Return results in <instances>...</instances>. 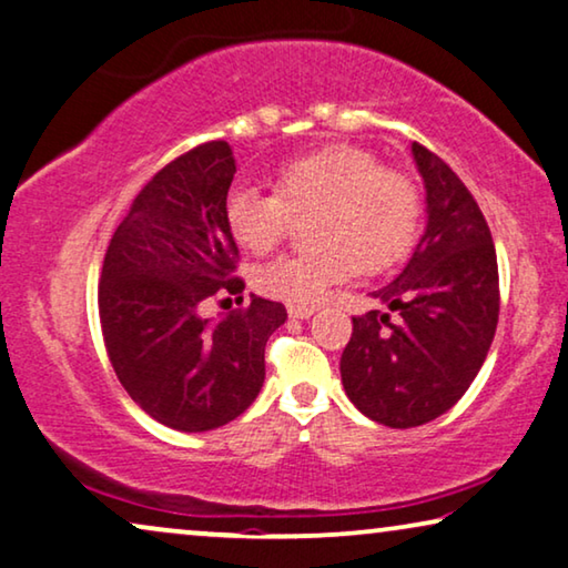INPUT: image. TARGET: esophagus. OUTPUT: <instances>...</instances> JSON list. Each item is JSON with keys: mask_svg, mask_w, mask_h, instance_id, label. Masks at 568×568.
Segmentation results:
<instances>
[{"mask_svg": "<svg viewBox=\"0 0 568 568\" xmlns=\"http://www.w3.org/2000/svg\"><path fill=\"white\" fill-rule=\"evenodd\" d=\"M286 312H290V317L304 320V317H310L312 312H315V304H290V307H286Z\"/></svg>", "mask_w": 568, "mask_h": 568, "instance_id": "34e87169", "label": "esophagus"}]
</instances>
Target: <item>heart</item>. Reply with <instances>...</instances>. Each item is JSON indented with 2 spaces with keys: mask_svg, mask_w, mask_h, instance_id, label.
<instances>
[{
  "mask_svg": "<svg viewBox=\"0 0 568 568\" xmlns=\"http://www.w3.org/2000/svg\"><path fill=\"white\" fill-rule=\"evenodd\" d=\"M420 194L413 179L358 145H325L284 163L271 194L235 186L225 223L241 248L264 256L307 220L310 251L271 261L256 286L290 304L317 302L331 286L392 266L415 237Z\"/></svg>",
  "mask_w": 568,
  "mask_h": 568,
  "instance_id": "1",
  "label": "heart"
}]
</instances>
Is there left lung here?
I'll return each instance as SVG.
<instances>
[{
    "label": "left lung",
    "instance_id": "obj_1",
    "mask_svg": "<svg viewBox=\"0 0 568 568\" xmlns=\"http://www.w3.org/2000/svg\"><path fill=\"white\" fill-rule=\"evenodd\" d=\"M427 227L405 271L374 292L389 312L353 317L341 356L348 399L389 427L430 423L464 397L495 341L499 271L487 220L440 155L413 143Z\"/></svg>",
    "mask_w": 568,
    "mask_h": 568
}]
</instances>
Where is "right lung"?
<instances>
[{
  "label": "right lung",
  "instance_id": "add662e5",
  "mask_svg": "<svg viewBox=\"0 0 568 568\" xmlns=\"http://www.w3.org/2000/svg\"><path fill=\"white\" fill-rule=\"evenodd\" d=\"M235 159L225 141L166 163L130 204L104 253L100 323L120 384L153 420L184 433L251 407L266 376V341L282 302L253 297L210 325L207 300H243L237 245L225 223ZM225 302V300H223Z\"/></svg>",
  "mask_w": 568,
  "mask_h": 568
}]
</instances>
